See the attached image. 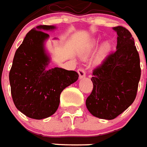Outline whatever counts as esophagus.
Wrapping results in <instances>:
<instances>
[{"label": "esophagus", "mask_w": 147, "mask_h": 147, "mask_svg": "<svg viewBox=\"0 0 147 147\" xmlns=\"http://www.w3.org/2000/svg\"><path fill=\"white\" fill-rule=\"evenodd\" d=\"M78 73H79V79H82V78H84L86 76V71L83 68H79L78 69Z\"/></svg>", "instance_id": "obj_1"}]
</instances>
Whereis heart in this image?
Here are the masks:
<instances>
[{"instance_id":"b5f03b06","label":"heart","mask_w":147,"mask_h":147,"mask_svg":"<svg viewBox=\"0 0 147 147\" xmlns=\"http://www.w3.org/2000/svg\"><path fill=\"white\" fill-rule=\"evenodd\" d=\"M97 43H98L97 41H93L92 43V47H96L97 46ZM110 49H111V44L108 42H105L103 43L99 51V58L103 59L104 57H106V55H107V54L109 53Z\"/></svg>"}]
</instances>
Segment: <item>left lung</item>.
<instances>
[{"instance_id":"8db88e82","label":"left lung","mask_w":147,"mask_h":147,"mask_svg":"<svg viewBox=\"0 0 147 147\" xmlns=\"http://www.w3.org/2000/svg\"><path fill=\"white\" fill-rule=\"evenodd\" d=\"M117 32V47L93 71V88L86 100L96 118L111 120L124 112L136 99L141 76L140 55L131 32L123 26Z\"/></svg>"}]
</instances>
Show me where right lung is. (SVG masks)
<instances>
[{
	"label": "right lung",
	"instance_id": "add662e5",
	"mask_svg": "<svg viewBox=\"0 0 147 147\" xmlns=\"http://www.w3.org/2000/svg\"><path fill=\"white\" fill-rule=\"evenodd\" d=\"M54 29L53 26H39L31 29L17 49L9 72L14 104L18 111L33 119L54 115L63 90L79 78L75 71L47 69L50 57L44 50V41L49 35L43 31Z\"/></svg>",
	"mask_w": 147,
	"mask_h": 147
}]
</instances>
